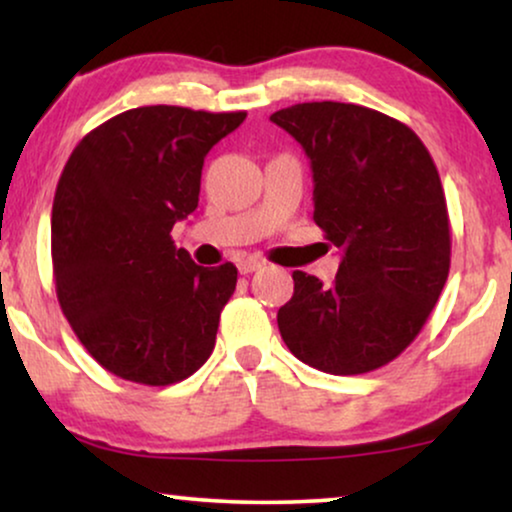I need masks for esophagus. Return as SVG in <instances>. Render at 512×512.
Wrapping results in <instances>:
<instances>
[{"label":"esophagus","mask_w":512,"mask_h":512,"mask_svg":"<svg viewBox=\"0 0 512 512\" xmlns=\"http://www.w3.org/2000/svg\"><path fill=\"white\" fill-rule=\"evenodd\" d=\"M263 265H265V263L261 261V258H256V256H244V258H240V261H237V270H240L242 275H249V272L261 270Z\"/></svg>","instance_id":"34e87169"}]
</instances>
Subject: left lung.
<instances>
[{"label": "left lung", "instance_id": "1", "mask_svg": "<svg viewBox=\"0 0 512 512\" xmlns=\"http://www.w3.org/2000/svg\"><path fill=\"white\" fill-rule=\"evenodd\" d=\"M303 146L314 223L342 249L331 286L293 272L277 312L291 354L331 375L387 366L429 319L450 272V216L436 163L408 125L345 102L270 116Z\"/></svg>", "mask_w": 512, "mask_h": 512}]
</instances>
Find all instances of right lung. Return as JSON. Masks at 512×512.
<instances>
[{
  "mask_svg": "<svg viewBox=\"0 0 512 512\" xmlns=\"http://www.w3.org/2000/svg\"><path fill=\"white\" fill-rule=\"evenodd\" d=\"M244 118L170 104L123 111L90 130L60 174L55 293L81 345L121 380L167 387L212 354L237 268H202L170 233L198 207L209 149Z\"/></svg>",
  "mask_w": 512,
  "mask_h": 512,
  "instance_id": "1",
  "label": "right lung"
}]
</instances>
